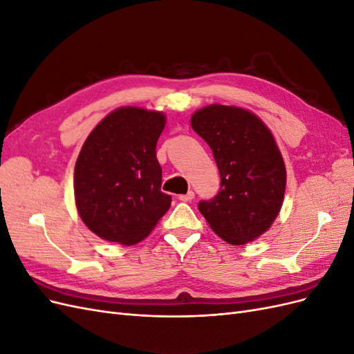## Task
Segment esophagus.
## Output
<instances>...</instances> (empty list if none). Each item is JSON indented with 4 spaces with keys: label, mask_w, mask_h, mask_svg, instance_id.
I'll list each match as a JSON object with an SVG mask.
<instances>
[{
    "label": "esophagus",
    "mask_w": 354,
    "mask_h": 354,
    "mask_svg": "<svg viewBox=\"0 0 354 354\" xmlns=\"http://www.w3.org/2000/svg\"><path fill=\"white\" fill-rule=\"evenodd\" d=\"M195 198V194H194V190H189L186 195H178V199L180 201H183V202H190L192 199Z\"/></svg>",
    "instance_id": "obj_1"
}]
</instances>
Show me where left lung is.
I'll return each mask as SVG.
<instances>
[{"label":"left lung","mask_w":354,"mask_h":354,"mask_svg":"<svg viewBox=\"0 0 354 354\" xmlns=\"http://www.w3.org/2000/svg\"><path fill=\"white\" fill-rule=\"evenodd\" d=\"M192 128L211 147L220 190L198 208L211 229L232 245L259 238L281 211L286 169L260 118L234 106L211 104L194 113Z\"/></svg>","instance_id":"8db88e82"}]
</instances>
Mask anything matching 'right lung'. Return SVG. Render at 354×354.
I'll return each mask as SVG.
<instances>
[{
    "instance_id": "1",
    "label": "right lung",
    "mask_w": 354,
    "mask_h": 354,
    "mask_svg": "<svg viewBox=\"0 0 354 354\" xmlns=\"http://www.w3.org/2000/svg\"><path fill=\"white\" fill-rule=\"evenodd\" d=\"M165 127L160 112L120 108L90 133L75 164L80 217L102 239L133 245L145 239L171 205L160 192L156 158Z\"/></svg>"
}]
</instances>
